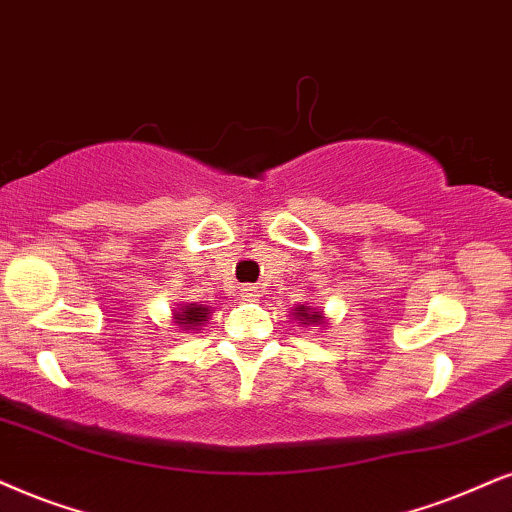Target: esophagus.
Here are the masks:
<instances>
[{
  "label": "esophagus",
  "instance_id": "esophagus-1",
  "mask_svg": "<svg viewBox=\"0 0 512 512\" xmlns=\"http://www.w3.org/2000/svg\"><path fill=\"white\" fill-rule=\"evenodd\" d=\"M241 295L245 297V300H252V297H257V288L255 286H241Z\"/></svg>",
  "mask_w": 512,
  "mask_h": 512
}]
</instances>
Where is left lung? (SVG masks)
Returning a JSON list of instances; mask_svg holds the SVG:
<instances>
[{"mask_svg": "<svg viewBox=\"0 0 512 512\" xmlns=\"http://www.w3.org/2000/svg\"><path fill=\"white\" fill-rule=\"evenodd\" d=\"M297 319L300 321H312V323H321V314L319 312H309L307 307H297L295 309Z\"/></svg>", "mask_w": 512, "mask_h": 512, "instance_id": "8db88e82", "label": "left lung"}]
</instances>
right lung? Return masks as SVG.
Listing matches in <instances>:
<instances>
[{"mask_svg": "<svg viewBox=\"0 0 512 512\" xmlns=\"http://www.w3.org/2000/svg\"><path fill=\"white\" fill-rule=\"evenodd\" d=\"M208 307H203V304H189V307L181 309L179 314H174V319L177 323H181L184 328H191V326H198L200 321H208Z\"/></svg>", "mask_w": 512, "mask_h": 512, "instance_id": "1", "label": "right lung"}]
</instances>
